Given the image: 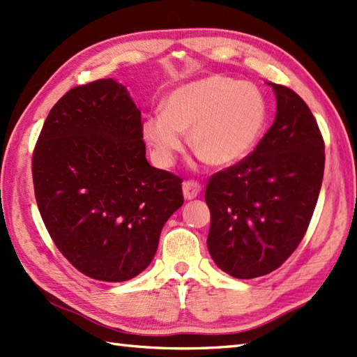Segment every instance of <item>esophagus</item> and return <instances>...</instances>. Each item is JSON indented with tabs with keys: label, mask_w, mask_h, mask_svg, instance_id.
I'll return each instance as SVG.
<instances>
[{
	"label": "esophagus",
	"mask_w": 357,
	"mask_h": 357,
	"mask_svg": "<svg viewBox=\"0 0 357 357\" xmlns=\"http://www.w3.org/2000/svg\"><path fill=\"white\" fill-rule=\"evenodd\" d=\"M202 190V187L199 183H195V181H185L183 184V192H184V198L185 199H195Z\"/></svg>",
	"instance_id": "1"
}]
</instances>
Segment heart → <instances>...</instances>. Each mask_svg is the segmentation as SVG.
I'll return each instance as SVG.
<instances>
[{
  "label": "heart",
  "mask_w": 357,
  "mask_h": 357,
  "mask_svg": "<svg viewBox=\"0 0 357 357\" xmlns=\"http://www.w3.org/2000/svg\"><path fill=\"white\" fill-rule=\"evenodd\" d=\"M268 105L252 82L224 75L176 87L161 102V113L142 123V136L161 165H172L188 133L190 147L211 167H230L252 153L267 124Z\"/></svg>",
  "instance_id": "heart-1"
}]
</instances>
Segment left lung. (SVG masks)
I'll return each instance as SVG.
<instances>
[{
    "label": "left lung",
    "instance_id": "1",
    "mask_svg": "<svg viewBox=\"0 0 357 357\" xmlns=\"http://www.w3.org/2000/svg\"><path fill=\"white\" fill-rule=\"evenodd\" d=\"M275 123L242 161L218 172L206 188L210 256L222 271L253 279L279 268L298 248L319 198L325 146L304 100L268 82Z\"/></svg>",
    "mask_w": 357,
    "mask_h": 357
}]
</instances>
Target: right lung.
Here are the masks:
<instances>
[{
	"instance_id": "1",
	"label": "right lung",
	"mask_w": 357,
	"mask_h": 357,
	"mask_svg": "<svg viewBox=\"0 0 357 357\" xmlns=\"http://www.w3.org/2000/svg\"><path fill=\"white\" fill-rule=\"evenodd\" d=\"M38 208L75 268L123 282L149 267L164 224L184 204L183 179L151 167L141 112L115 79L69 90L32 158Z\"/></svg>"
}]
</instances>
